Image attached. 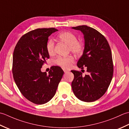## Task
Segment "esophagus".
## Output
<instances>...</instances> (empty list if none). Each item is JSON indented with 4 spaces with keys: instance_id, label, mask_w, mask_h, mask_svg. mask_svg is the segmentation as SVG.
<instances>
[{
    "instance_id": "1",
    "label": "esophagus",
    "mask_w": 129,
    "mask_h": 129,
    "mask_svg": "<svg viewBox=\"0 0 129 129\" xmlns=\"http://www.w3.org/2000/svg\"><path fill=\"white\" fill-rule=\"evenodd\" d=\"M63 71H64V73H66V72H67L69 71V70H66V69H63Z\"/></svg>"
}]
</instances>
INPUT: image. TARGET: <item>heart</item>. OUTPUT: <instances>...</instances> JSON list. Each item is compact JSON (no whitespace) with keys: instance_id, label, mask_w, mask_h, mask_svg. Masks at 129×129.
Listing matches in <instances>:
<instances>
[{"instance_id":"obj_1","label":"heart","mask_w":129,"mask_h":129,"mask_svg":"<svg viewBox=\"0 0 129 129\" xmlns=\"http://www.w3.org/2000/svg\"><path fill=\"white\" fill-rule=\"evenodd\" d=\"M58 37L61 41L67 44L69 46L71 52L76 54H80L84 50V45L82 42L77 41L76 36L70 31H63L58 35ZM47 52L50 55L54 53V42L52 39H49L46 44ZM74 61V58L72 56L66 57L58 56L54 60L56 64L64 68H69L72 63Z\"/></svg>"}]
</instances>
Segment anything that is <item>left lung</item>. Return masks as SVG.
Masks as SVG:
<instances>
[{"mask_svg":"<svg viewBox=\"0 0 129 129\" xmlns=\"http://www.w3.org/2000/svg\"><path fill=\"white\" fill-rule=\"evenodd\" d=\"M72 29L84 35L85 48L77 62L78 67H86L88 75L71 71L74 75L72 88L75 95L84 102H93L106 92L112 80L114 66L111 51L105 37L94 29L80 25Z\"/></svg>","mask_w":129,"mask_h":129,"instance_id":"8db88e82","label":"left lung"}]
</instances>
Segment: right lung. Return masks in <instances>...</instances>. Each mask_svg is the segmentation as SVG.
Returning a JSON list of instances; mask_svg holds the SVG:
<instances>
[{
	"label": "right lung",
	"mask_w": 129,
	"mask_h": 129,
	"mask_svg": "<svg viewBox=\"0 0 129 129\" xmlns=\"http://www.w3.org/2000/svg\"><path fill=\"white\" fill-rule=\"evenodd\" d=\"M58 31L54 28H38L29 31L18 41L13 52L12 72L19 91L34 104L47 103L54 96L64 72L52 66L48 72L41 68L48 59L46 49L49 36Z\"/></svg>",
	"instance_id": "obj_1"
}]
</instances>
